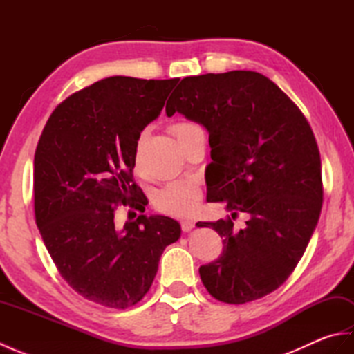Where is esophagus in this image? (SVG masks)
Returning a JSON list of instances; mask_svg holds the SVG:
<instances>
[{
    "instance_id": "1",
    "label": "esophagus",
    "mask_w": 354,
    "mask_h": 354,
    "mask_svg": "<svg viewBox=\"0 0 354 354\" xmlns=\"http://www.w3.org/2000/svg\"><path fill=\"white\" fill-rule=\"evenodd\" d=\"M181 228H183L184 232H189V231H192L194 228V222L190 221V219H185V221L181 222Z\"/></svg>"
}]
</instances>
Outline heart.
Wrapping results in <instances>:
<instances>
[{
  "mask_svg": "<svg viewBox=\"0 0 354 354\" xmlns=\"http://www.w3.org/2000/svg\"><path fill=\"white\" fill-rule=\"evenodd\" d=\"M194 127V124L190 123H179L173 126V133L178 135L183 133L184 131ZM140 161V147L137 146L135 149V164L138 165ZM202 198V193L196 184L190 181H171L165 184L162 189L155 194V207L160 209V212L176 216V217H184L192 214L194 209L198 208L199 202Z\"/></svg>",
  "mask_w": 354,
  "mask_h": 354,
  "instance_id": "b5f03b06",
  "label": "heart"
}]
</instances>
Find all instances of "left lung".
<instances>
[{"label":"left lung","mask_w":354,"mask_h":354,"mask_svg":"<svg viewBox=\"0 0 354 354\" xmlns=\"http://www.w3.org/2000/svg\"><path fill=\"white\" fill-rule=\"evenodd\" d=\"M165 104L204 126L212 147L207 201L223 202L245 228L227 221L198 222L223 240L216 261L199 268L219 301L243 304L288 280L321 214L322 179L317 140L301 111L272 80L255 71L185 77Z\"/></svg>","instance_id":"obj_1"}]
</instances>
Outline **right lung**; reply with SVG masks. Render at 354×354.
<instances>
[{
  "label": "right lung",
  "mask_w": 354,
  "mask_h": 354,
  "mask_svg": "<svg viewBox=\"0 0 354 354\" xmlns=\"http://www.w3.org/2000/svg\"><path fill=\"white\" fill-rule=\"evenodd\" d=\"M179 79L106 77L53 111L35 152V216L64 280L97 304L126 309L146 295L181 225L140 214L118 227L120 205H146L132 181L140 133Z\"/></svg>",
  "instance_id": "obj_1"
}]
</instances>
